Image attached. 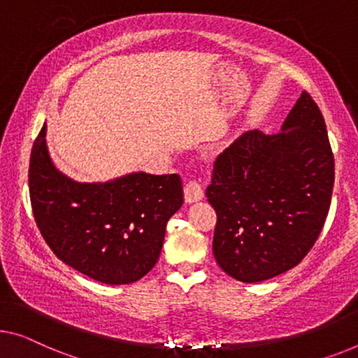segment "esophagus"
I'll return each mask as SVG.
<instances>
[{
  "label": "esophagus",
  "mask_w": 358,
  "mask_h": 358,
  "mask_svg": "<svg viewBox=\"0 0 358 358\" xmlns=\"http://www.w3.org/2000/svg\"><path fill=\"white\" fill-rule=\"evenodd\" d=\"M202 197H204V189H202V186L197 183L196 180H189L188 183L185 185V201L191 204V202L201 201Z\"/></svg>",
  "instance_id": "1"
}]
</instances>
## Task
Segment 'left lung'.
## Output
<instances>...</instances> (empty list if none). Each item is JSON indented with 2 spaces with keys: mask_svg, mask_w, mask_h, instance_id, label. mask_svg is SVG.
I'll use <instances>...</instances> for the list:
<instances>
[{
  "mask_svg": "<svg viewBox=\"0 0 358 358\" xmlns=\"http://www.w3.org/2000/svg\"><path fill=\"white\" fill-rule=\"evenodd\" d=\"M333 185L327 125L303 92L280 133L248 131L217 157L206 189L217 213V264L243 282L291 270L322 233Z\"/></svg>",
  "mask_w": 358,
  "mask_h": 358,
  "instance_id": "1",
  "label": "left lung"
}]
</instances>
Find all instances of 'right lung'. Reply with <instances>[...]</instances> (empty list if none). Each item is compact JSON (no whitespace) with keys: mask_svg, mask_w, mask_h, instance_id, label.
<instances>
[{"mask_svg":"<svg viewBox=\"0 0 358 358\" xmlns=\"http://www.w3.org/2000/svg\"><path fill=\"white\" fill-rule=\"evenodd\" d=\"M46 125L30 154L29 188L36 227L72 268L106 285H128L156 265L169 218L183 206L177 173H130L78 183L51 162Z\"/></svg>","mask_w":358,"mask_h":358,"instance_id":"right-lung-1","label":"right lung"}]
</instances>
